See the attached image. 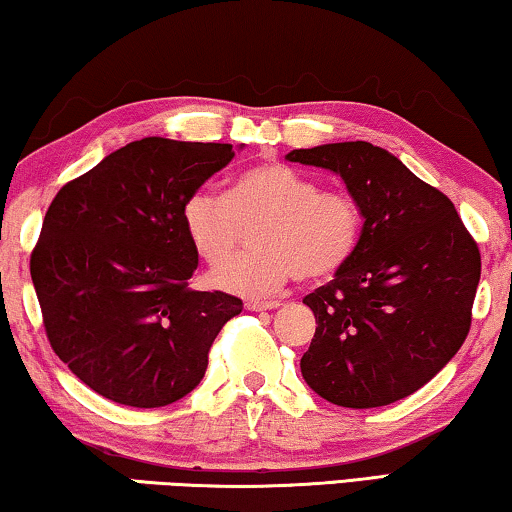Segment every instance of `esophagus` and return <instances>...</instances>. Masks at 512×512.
I'll return each mask as SVG.
<instances>
[{"mask_svg": "<svg viewBox=\"0 0 512 512\" xmlns=\"http://www.w3.org/2000/svg\"><path fill=\"white\" fill-rule=\"evenodd\" d=\"M246 308H248V310H255V312L276 310V308H280V301H248Z\"/></svg>", "mask_w": 512, "mask_h": 512, "instance_id": "esophagus-1", "label": "esophagus"}]
</instances>
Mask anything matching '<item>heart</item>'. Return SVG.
Returning a JSON list of instances; mask_svg holds the SVG:
<instances>
[{
	"instance_id": "heart-1",
	"label": "heart",
	"mask_w": 512,
	"mask_h": 512,
	"mask_svg": "<svg viewBox=\"0 0 512 512\" xmlns=\"http://www.w3.org/2000/svg\"><path fill=\"white\" fill-rule=\"evenodd\" d=\"M181 223L195 253L211 266L224 264L255 226L253 256L211 273L225 292L264 296L294 276L324 280L349 262L361 236V209L354 197L319 190L315 179L282 163L241 172L227 197L195 190L181 207Z\"/></svg>"
}]
</instances>
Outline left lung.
<instances>
[{"label": "left lung", "mask_w": 512, "mask_h": 512, "mask_svg": "<svg viewBox=\"0 0 512 512\" xmlns=\"http://www.w3.org/2000/svg\"><path fill=\"white\" fill-rule=\"evenodd\" d=\"M285 158L338 174L363 216L349 262L303 299L317 322L301 358L305 384L349 409L407 398L467 338L476 241L441 190L375 144H322Z\"/></svg>", "instance_id": "1"}]
</instances>
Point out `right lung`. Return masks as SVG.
I'll use <instances>...</instances> for the list:
<instances>
[{
    "label": "right lung",
    "instance_id": "right-lung-1",
    "mask_svg": "<svg viewBox=\"0 0 512 512\" xmlns=\"http://www.w3.org/2000/svg\"><path fill=\"white\" fill-rule=\"evenodd\" d=\"M232 158V144L144 137L68 181L45 213L29 262L45 333L103 398L181 400L243 310L236 296L188 287L197 253L181 223L186 197Z\"/></svg>",
    "mask_w": 512,
    "mask_h": 512
}]
</instances>
